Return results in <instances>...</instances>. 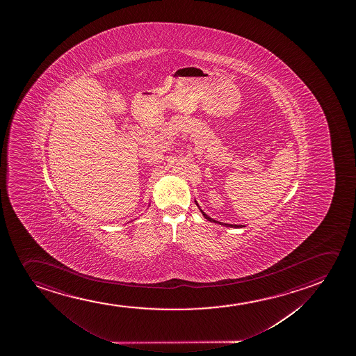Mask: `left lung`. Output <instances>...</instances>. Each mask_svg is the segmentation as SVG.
I'll return each mask as SVG.
<instances>
[{"label":"left lung","mask_w":356,"mask_h":356,"mask_svg":"<svg viewBox=\"0 0 356 356\" xmlns=\"http://www.w3.org/2000/svg\"><path fill=\"white\" fill-rule=\"evenodd\" d=\"M195 202H196V201H195ZM196 204H197V202H196ZM197 207H199L200 209L199 204H197ZM200 211H201V213H202V216H204V218L207 219V220H209V222H212V223H218L220 224V225H224V227H229V228H243V227H245V225H236V224L222 223V222H218V220H214L213 218H211V217H209L207 214L204 213L202 209H200Z\"/></svg>","instance_id":"obj_1"}]
</instances>
